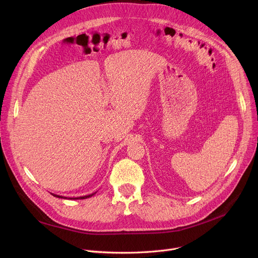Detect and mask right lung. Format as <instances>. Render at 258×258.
Segmentation results:
<instances>
[{"instance_id":"right-lung-1","label":"right lung","mask_w":258,"mask_h":258,"mask_svg":"<svg viewBox=\"0 0 258 258\" xmlns=\"http://www.w3.org/2000/svg\"><path fill=\"white\" fill-rule=\"evenodd\" d=\"M96 194V192H95ZM95 194H92V195H89V196H85V197H79V198H70L71 200L73 199V200H84V199H88V198H90V197H92V196H94ZM53 195V194H52ZM54 197H56V198H61L62 199V197H60V196H57V195H53ZM63 199H67V198H63Z\"/></svg>"}]
</instances>
